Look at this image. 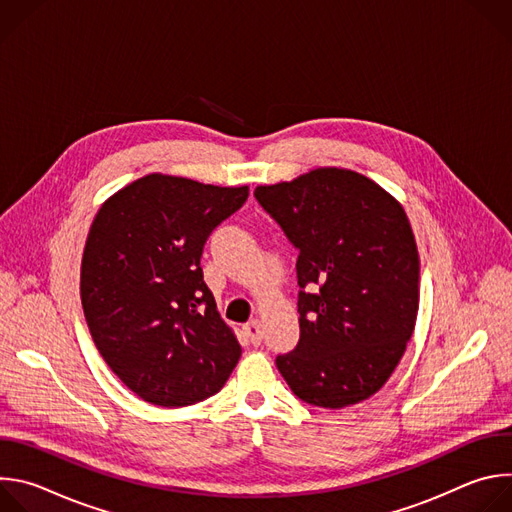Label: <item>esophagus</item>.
I'll use <instances>...</instances> for the list:
<instances>
[{
    "instance_id": "1",
    "label": "esophagus",
    "mask_w": 512,
    "mask_h": 512,
    "mask_svg": "<svg viewBox=\"0 0 512 512\" xmlns=\"http://www.w3.org/2000/svg\"><path fill=\"white\" fill-rule=\"evenodd\" d=\"M243 332H245L247 340H249L253 346L261 344V340H263V330H261L259 320H251L249 324H245V326H243Z\"/></svg>"
}]
</instances>
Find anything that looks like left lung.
<instances>
[{
    "label": "left lung",
    "mask_w": 512,
    "mask_h": 512,
    "mask_svg": "<svg viewBox=\"0 0 512 512\" xmlns=\"http://www.w3.org/2000/svg\"><path fill=\"white\" fill-rule=\"evenodd\" d=\"M255 198L300 251V340L275 358L281 377L316 407L369 399L393 375L417 320L419 255L403 206L344 168L257 186Z\"/></svg>",
    "instance_id": "obj_1"
}]
</instances>
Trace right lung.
<instances>
[{
	"label": "right lung",
	"instance_id": "add662e5",
	"mask_svg": "<svg viewBox=\"0 0 512 512\" xmlns=\"http://www.w3.org/2000/svg\"><path fill=\"white\" fill-rule=\"evenodd\" d=\"M249 186L148 174L99 208L81 263V302L97 350L137 397L186 407L218 393L241 344L216 312L200 257Z\"/></svg>",
	"mask_w": 512,
	"mask_h": 512
}]
</instances>
